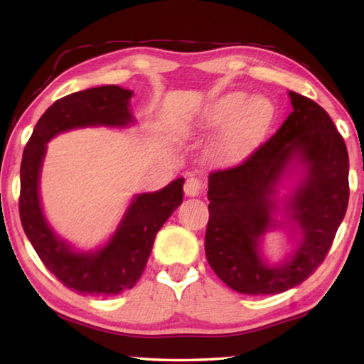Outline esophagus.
Here are the masks:
<instances>
[{"label": "esophagus", "instance_id": "1", "mask_svg": "<svg viewBox=\"0 0 364 364\" xmlns=\"http://www.w3.org/2000/svg\"><path fill=\"white\" fill-rule=\"evenodd\" d=\"M202 191V181L197 180V178H188L186 183H184V194L186 196H199Z\"/></svg>", "mask_w": 364, "mask_h": 364}]
</instances>
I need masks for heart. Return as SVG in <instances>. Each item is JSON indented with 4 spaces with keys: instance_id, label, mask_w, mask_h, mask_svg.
<instances>
[{
    "instance_id": "1",
    "label": "heart",
    "mask_w": 364,
    "mask_h": 364,
    "mask_svg": "<svg viewBox=\"0 0 364 364\" xmlns=\"http://www.w3.org/2000/svg\"><path fill=\"white\" fill-rule=\"evenodd\" d=\"M274 117V107L268 97L252 96L244 91H231L213 101L197 125L200 128H217L228 125L223 134L213 144V154L218 159L231 157L267 130Z\"/></svg>"
}]
</instances>
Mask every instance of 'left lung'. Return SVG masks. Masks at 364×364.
I'll list each match as a JSON object with an SVG mask.
<instances>
[{
    "label": "left lung",
    "mask_w": 364,
    "mask_h": 364,
    "mask_svg": "<svg viewBox=\"0 0 364 364\" xmlns=\"http://www.w3.org/2000/svg\"><path fill=\"white\" fill-rule=\"evenodd\" d=\"M292 112L279 130L244 160L208 175L205 255L228 287L249 295L279 294L304 282L323 263L348 205V152L329 114L294 91ZM294 158L307 178L289 205L302 244L278 267L264 264L257 242L272 224L275 184Z\"/></svg>",
    "instance_id": "1"
}]
</instances>
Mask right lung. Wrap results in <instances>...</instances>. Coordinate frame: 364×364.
I'll return each mask as SVG.
<instances>
[{
  "mask_svg": "<svg viewBox=\"0 0 364 364\" xmlns=\"http://www.w3.org/2000/svg\"><path fill=\"white\" fill-rule=\"evenodd\" d=\"M130 90L107 85L72 93L46 109L23 149L19 213L28 241L45 267L78 294L114 295L141 278L154 239L183 202L184 178L134 197L110 241L96 252H75L56 236L43 215L38 184L46 143L56 134L82 127H125L133 122Z\"/></svg>",
  "mask_w": 364,
  "mask_h": 364,
  "instance_id": "right-lung-1",
  "label": "right lung"
}]
</instances>
